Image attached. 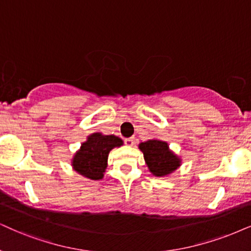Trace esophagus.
Returning a JSON list of instances; mask_svg holds the SVG:
<instances>
[{
  "instance_id": "34e87169",
  "label": "esophagus",
  "mask_w": 251,
  "mask_h": 251,
  "mask_svg": "<svg viewBox=\"0 0 251 251\" xmlns=\"http://www.w3.org/2000/svg\"><path fill=\"white\" fill-rule=\"evenodd\" d=\"M134 144H135L134 138H127V139H125V145H126V146H133Z\"/></svg>"
}]
</instances>
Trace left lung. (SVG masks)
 <instances>
[{
  "instance_id": "8db88e82",
  "label": "left lung",
  "mask_w": 251,
  "mask_h": 251,
  "mask_svg": "<svg viewBox=\"0 0 251 251\" xmlns=\"http://www.w3.org/2000/svg\"><path fill=\"white\" fill-rule=\"evenodd\" d=\"M149 173L155 177H166L182 166V158L173 151L167 141L153 138L139 144Z\"/></svg>"
}]
</instances>
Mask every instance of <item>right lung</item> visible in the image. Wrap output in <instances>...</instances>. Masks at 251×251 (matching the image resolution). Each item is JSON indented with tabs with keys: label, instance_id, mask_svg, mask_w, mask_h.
I'll list each match as a JSON object with an SVG mask.
<instances>
[{
	"label": "right lung",
	"instance_id": "add662e5",
	"mask_svg": "<svg viewBox=\"0 0 251 251\" xmlns=\"http://www.w3.org/2000/svg\"><path fill=\"white\" fill-rule=\"evenodd\" d=\"M124 141L113 134L105 135L100 132L91 133L87 140L73 155V170L91 180L103 179L107 168V157L113 148L120 147Z\"/></svg>",
	"mask_w": 251,
	"mask_h": 251
}]
</instances>
